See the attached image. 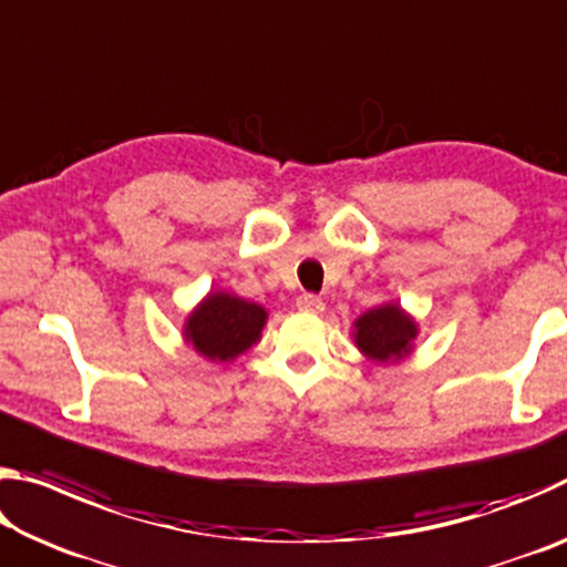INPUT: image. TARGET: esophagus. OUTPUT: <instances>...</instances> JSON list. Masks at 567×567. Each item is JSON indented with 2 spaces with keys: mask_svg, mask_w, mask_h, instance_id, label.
Instances as JSON below:
<instances>
[{
  "mask_svg": "<svg viewBox=\"0 0 567 567\" xmlns=\"http://www.w3.org/2000/svg\"><path fill=\"white\" fill-rule=\"evenodd\" d=\"M297 310L318 315V312L324 310V302L320 300V297H315V295H302V297H297Z\"/></svg>",
  "mask_w": 567,
  "mask_h": 567,
  "instance_id": "esophagus-1",
  "label": "esophagus"
}]
</instances>
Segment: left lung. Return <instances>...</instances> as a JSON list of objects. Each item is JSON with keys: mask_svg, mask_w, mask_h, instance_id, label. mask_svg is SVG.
<instances>
[{"mask_svg": "<svg viewBox=\"0 0 567 567\" xmlns=\"http://www.w3.org/2000/svg\"><path fill=\"white\" fill-rule=\"evenodd\" d=\"M415 334L417 324L400 310V305H382L360 315L352 338L364 358L390 362L410 354Z\"/></svg>", "mask_w": 567, "mask_h": 567, "instance_id": "8db88e82", "label": "left lung"}]
</instances>
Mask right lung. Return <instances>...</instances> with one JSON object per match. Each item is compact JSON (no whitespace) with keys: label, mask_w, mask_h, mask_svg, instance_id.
I'll list each match as a JSON object with an SVG mask.
<instances>
[{"label":"right lung","mask_w":567,"mask_h":567,"mask_svg":"<svg viewBox=\"0 0 567 567\" xmlns=\"http://www.w3.org/2000/svg\"><path fill=\"white\" fill-rule=\"evenodd\" d=\"M267 312L257 302L235 295L213 292L187 318L185 338L207 360L227 362L252 348L265 328Z\"/></svg>","instance_id":"add662e5"}]
</instances>
